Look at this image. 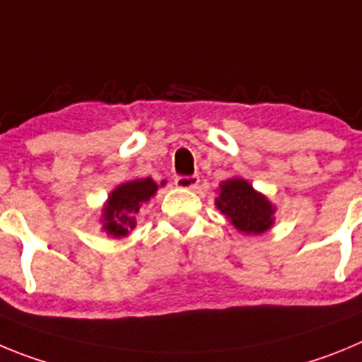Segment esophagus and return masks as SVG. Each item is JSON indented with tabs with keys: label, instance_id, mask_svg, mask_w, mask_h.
I'll return each mask as SVG.
<instances>
[{
	"label": "esophagus",
	"instance_id": "obj_1",
	"mask_svg": "<svg viewBox=\"0 0 362 362\" xmlns=\"http://www.w3.org/2000/svg\"><path fill=\"white\" fill-rule=\"evenodd\" d=\"M199 185V177L197 175H179L175 177V187L185 188V190H194Z\"/></svg>",
	"mask_w": 362,
	"mask_h": 362
}]
</instances>
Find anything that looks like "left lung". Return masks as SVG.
Instances as JSON below:
<instances>
[{
  "instance_id": "obj_1",
  "label": "left lung",
  "mask_w": 362,
  "mask_h": 362,
  "mask_svg": "<svg viewBox=\"0 0 362 362\" xmlns=\"http://www.w3.org/2000/svg\"><path fill=\"white\" fill-rule=\"evenodd\" d=\"M216 206L245 235L268 232L276 223V204L238 175L219 185Z\"/></svg>"
}]
</instances>
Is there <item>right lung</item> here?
<instances>
[{
  "instance_id": "add662e5",
  "label": "right lung",
  "mask_w": 362,
  "mask_h": 362,
  "mask_svg": "<svg viewBox=\"0 0 362 362\" xmlns=\"http://www.w3.org/2000/svg\"><path fill=\"white\" fill-rule=\"evenodd\" d=\"M165 185L166 181H161V187ZM158 188L159 185L152 177L130 179L114 188L99 216L103 232L114 239L127 238L136 228L139 209L156 196Z\"/></svg>"
}]
</instances>
